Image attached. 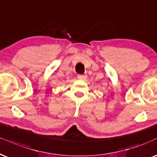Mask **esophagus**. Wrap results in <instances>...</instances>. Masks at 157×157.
<instances>
[{
	"label": "esophagus",
	"mask_w": 157,
	"mask_h": 157,
	"mask_svg": "<svg viewBox=\"0 0 157 157\" xmlns=\"http://www.w3.org/2000/svg\"><path fill=\"white\" fill-rule=\"evenodd\" d=\"M77 77H78L80 80H83V79L86 78L87 75H77Z\"/></svg>",
	"instance_id": "obj_1"
}]
</instances>
